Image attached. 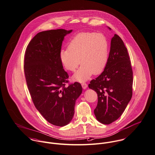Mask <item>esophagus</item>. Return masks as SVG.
<instances>
[{"label":"esophagus","instance_id":"34e87169","mask_svg":"<svg viewBox=\"0 0 155 155\" xmlns=\"http://www.w3.org/2000/svg\"><path fill=\"white\" fill-rule=\"evenodd\" d=\"M81 86H82V87H83L84 89H86L87 88V84L86 83H82V84H81Z\"/></svg>","mask_w":155,"mask_h":155}]
</instances>
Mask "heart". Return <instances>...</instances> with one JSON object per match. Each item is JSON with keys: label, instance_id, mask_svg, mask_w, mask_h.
<instances>
[{"label": "heart", "instance_id": "1", "mask_svg": "<svg viewBox=\"0 0 155 155\" xmlns=\"http://www.w3.org/2000/svg\"><path fill=\"white\" fill-rule=\"evenodd\" d=\"M109 44L101 33L81 32L69 41L68 48L60 51L61 63L68 71L74 72L82 64L74 75L73 79L79 82L87 80L94 74H101L109 60Z\"/></svg>", "mask_w": 155, "mask_h": 155}]
</instances>
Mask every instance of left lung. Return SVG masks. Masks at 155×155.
Returning <instances> with one entry per match:
<instances>
[{
    "instance_id": "obj_1",
    "label": "left lung",
    "mask_w": 155,
    "mask_h": 155,
    "mask_svg": "<svg viewBox=\"0 0 155 155\" xmlns=\"http://www.w3.org/2000/svg\"><path fill=\"white\" fill-rule=\"evenodd\" d=\"M132 85L133 71L127 49L115 34L104 71L89 84L98 95L94 114L99 122L109 124L121 117L132 98Z\"/></svg>"
}]
</instances>
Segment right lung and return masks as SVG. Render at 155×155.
Instances as JSON below:
<instances>
[{
	"label": "right lung",
	"mask_w": 155,
	"mask_h": 155,
	"mask_svg": "<svg viewBox=\"0 0 155 155\" xmlns=\"http://www.w3.org/2000/svg\"><path fill=\"white\" fill-rule=\"evenodd\" d=\"M72 31L58 29L38 32L25 54V75L34 104L46 121L60 127L71 121L75 101L83 90L78 82L66 86L69 75L59 57L64 37Z\"/></svg>",
	"instance_id": "1"
}]
</instances>
